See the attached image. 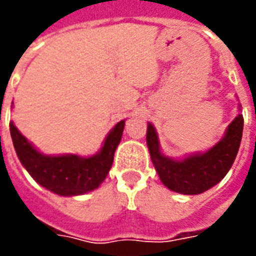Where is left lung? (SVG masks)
Wrapping results in <instances>:
<instances>
[{
	"mask_svg": "<svg viewBox=\"0 0 256 256\" xmlns=\"http://www.w3.org/2000/svg\"><path fill=\"white\" fill-rule=\"evenodd\" d=\"M242 115L229 124L225 137L206 154L189 156L184 160H172L162 155L154 126L148 123L146 144L150 159L160 181L167 188L184 194H198L212 188L225 177L236 159L242 142Z\"/></svg>",
	"mask_w": 256,
	"mask_h": 256,
	"instance_id": "1",
	"label": "left lung"
}]
</instances>
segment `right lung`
Wrapping results in <instances>:
<instances>
[{
    "mask_svg": "<svg viewBox=\"0 0 256 256\" xmlns=\"http://www.w3.org/2000/svg\"><path fill=\"white\" fill-rule=\"evenodd\" d=\"M9 128L18 158L31 177L44 188L58 194L74 196L98 188L106 180L114 162L115 150L122 138L124 120L115 124L106 136L104 146L92 158L42 155L22 136L12 122L9 123Z\"/></svg>",
    "mask_w": 256,
    "mask_h": 256,
    "instance_id": "right-lung-1",
    "label": "right lung"
}]
</instances>
